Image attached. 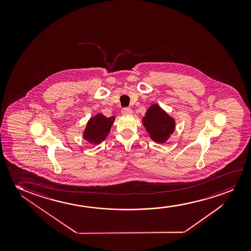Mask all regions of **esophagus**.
Instances as JSON below:
<instances>
[{"mask_svg":"<svg viewBox=\"0 0 251 251\" xmlns=\"http://www.w3.org/2000/svg\"><path fill=\"white\" fill-rule=\"evenodd\" d=\"M122 113L124 114V115H127V116H129V115H132V114H133V110H131L130 108L125 107V108H124V109L122 110Z\"/></svg>","mask_w":251,"mask_h":251,"instance_id":"esophagus-1","label":"esophagus"}]
</instances>
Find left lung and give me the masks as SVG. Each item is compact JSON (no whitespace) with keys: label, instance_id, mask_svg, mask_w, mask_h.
<instances>
[{"label":"left lung","instance_id":"obj_1","mask_svg":"<svg viewBox=\"0 0 251 251\" xmlns=\"http://www.w3.org/2000/svg\"><path fill=\"white\" fill-rule=\"evenodd\" d=\"M142 122L151 140L158 143L165 142L175 130V121L158 104L148 108Z\"/></svg>","mask_w":251,"mask_h":251}]
</instances>
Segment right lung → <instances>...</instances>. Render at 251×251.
<instances>
[{"label": "right lung", "mask_w": 251, "mask_h": 251, "mask_svg": "<svg viewBox=\"0 0 251 251\" xmlns=\"http://www.w3.org/2000/svg\"><path fill=\"white\" fill-rule=\"evenodd\" d=\"M115 117H106L103 114H98L92 117L86 124L84 131V139L90 143L100 144L106 138L113 124Z\"/></svg>", "instance_id": "obj_1"}]
</instances>
